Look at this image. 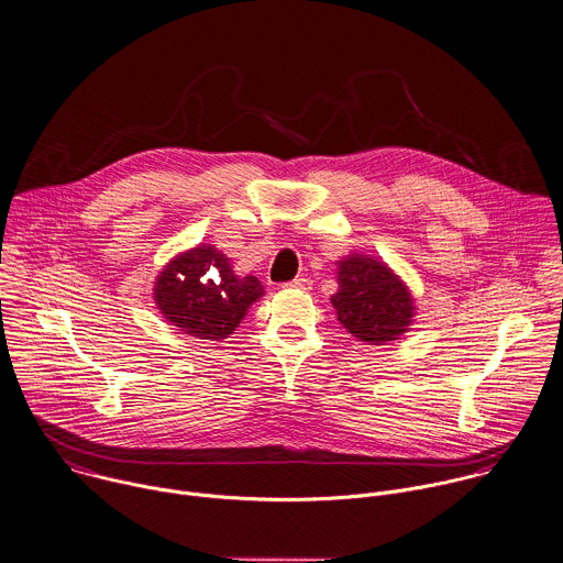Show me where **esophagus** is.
Returning a JSON list of instances; mask_svg holds the SVG:
<instances>
[{
    "instance_id": "obj_1",
    "label": "esophagus",
    "mask_w": 563,
    "mask_h": 563,
    "mask_svg": "<svg viewBox=\"0 0 563 563\" xmlns=\"http://www.w3.org/2000/svg\"><path fill=\"white\" fill-rule=\"evenodd\" d=\"M311 278H305V276H300V278H294L291 283H287V287L289 289H302V291H307V289H311Z\"/></svg>"
}]
</instances>
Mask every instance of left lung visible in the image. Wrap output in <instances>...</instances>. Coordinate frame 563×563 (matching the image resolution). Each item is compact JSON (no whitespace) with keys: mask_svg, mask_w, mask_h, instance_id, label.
Returning a JSON list of instances; mask_svg holds the SVG:
<instances>
[{"mask_svg":"<svg viewBox=\"0 0 563 563\" xmlns=\"http://www.w3.org/2000/svg\"><path fill=\"white\" fill-rule=\"evenodd\" d=\"M340 289L331 296L338 320L362 342L397 340L412 322V298L406 285L379 261L349 256L340 261Z\"/></svg>","mask_w":563,"mask_h":563,"instance_id":"obj_1","label":"left lung"}]
</instances>
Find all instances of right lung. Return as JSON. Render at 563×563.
<instances>
[{
  "label": "right lung",
  "mask_w": 563,
  "mask_h": 563,
  "mask_svg": "<svg viewBox=\"0 0 563 563\" xmlns=\"http://www.w3.org/2000/svg\"><path fill=\"white\" fill-rule=\"evenodd\" d=\"M261 296V280L234 276L230 261L210 245L170 261L155 283V302L164 318L201 340L228 338Z\"/></svg>",
  "instance_id": "1"
}]
</instances>
